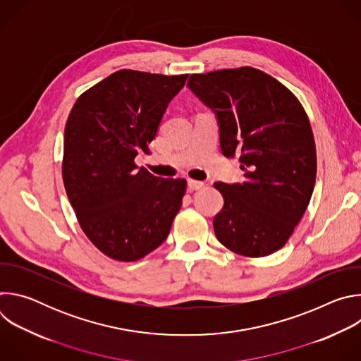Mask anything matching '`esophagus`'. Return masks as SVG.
<instances>
[{
  "mask_svg": "<svg viewBox=\"0 0 361 361\" xmlns=\"http://www.w3.org/2000/svg\"><path fill=\"white\" fill-rule=\"evenodd\" d=\"M187 184H188V188H190V190H200V188L204 187V183H202V181H195V180H188Z\"/></svg>",
  "mask_w": 361,
  "mask_h": 361,
  "instance_id": "1",
  "label": "esophagus"
}]
</instances>
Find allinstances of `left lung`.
Returning a JSON list of instances; mask_svg holds the SVG:
<instances>
[{
  "label": "left lung",
  "instance_id": "obj_1",
  "mask_svg": "<svg viewBox=\"0 0 361 361\" xmlns=\"http://www.w3.org/2000/svg\"><path fill=\"white\" fill-rule=\"evenodd\" d=\"M192 94L217 118L226 157L238 154L244 183H216L224 205L213 226L228 250L264 257L280 250L310 202L316 144L295 95L252 67L192 74Z\"/></svg>",
  "mask_w": 361,
  "mask_h": 361
}]
</instances>
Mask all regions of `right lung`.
<instances>
[{
    "instance_id": "right-lung-1",
    "label": "right lung",
    "mask_w": 361,
    "mask_h": 361,
    "mask_svg": "<svg viewBox=\"0 0 361 361\" xmlns=\"http://www.w3.org/2000/svg\"><path fill=\"white\" fill-rule=\"evenodd\" d=\"M187 77L120 70L81 94L68 116L66 191L85 235L114 260L135 262L156 250L180 212L185 180L156 177L134 159L149 154Z\"/></svg>"
}]
</instances>
